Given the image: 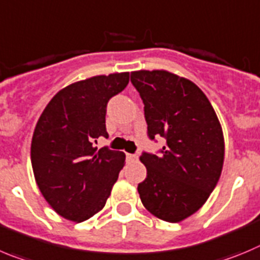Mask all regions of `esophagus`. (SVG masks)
I'll use <instances>...</instances> for the list:
<instances>
[{
  "mask_svg": "<svg viewBox=\"0 0 260 260\" xmlns=\"http://www.w3.org/2000/svg\"><path fill=\"white\" fill-rule=\"evenodd\" d=\"M126 157H127L128 161H137V159H138V156H137V154L127 153V154H126Z\"/></svg>",
  "mask_w": 260,
  "mask_h": 260,
  "instance_id": "esophagus-1",
  "label": "esophagus"
}]
</instances>
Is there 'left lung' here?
<instances>
[{
	"label": "left lung",
	"instance_id": "left-lung-1",
	"mask_svg": "<svg viewBox=\"0 0 260 260\" xmlns=\"http://www.w3.org/2000/svg\"><path fill=\"white\" fill-rule=\"evenodd\" d=\"M132 82L144 103L148 137H162L159 156L144 153L147 178L139 183L144 208L178 223L196 213L218 183L224 137L213 106L196 83L164 70L135 71Z\"/></svg>",
	"mask_w": 260,
	"mask_h": 260
}]
</instances>
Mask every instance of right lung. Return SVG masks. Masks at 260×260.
I'll return each instance as SVG.
<instances>
[{
	"instance_id": "1",
	"label": "right lung",
	"mask_w": 260,
	"mask_h": 260,
	"mask_svg": "<svg viewBox=\"0 0 260 260\" xmlns=\"http://www.w3.org/2000/svg\"><path fill=\"white\" fill-rule=\"evenodd\" d=\"M128 83V72L94 76L54 95L37 121L30 146L42 196L63 218L81 223L104 208L125 165V153L98 149L108 137L107 103Z\"/></svg>"
}]
</instances>
